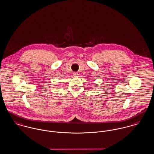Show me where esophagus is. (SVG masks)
<instances>
[{
  "mask_svg": "<svg viewBox=\"0 0 154 154\" xmlns=\"http://www.w3.org/2000/svg\"><path fill=\"white\" fill-rule=\"evenodd\" d=\"M73 75H74V77H78V75H79V74H78L77 72H73Z\"/></svg>",
  "mask_w": 154,
  "mask_h": 154,
  "instance_id": "1",
  "label": "esophagus"
}]
</instances>
